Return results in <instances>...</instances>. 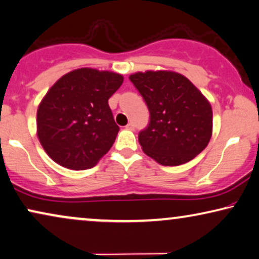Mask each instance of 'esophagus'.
Segmentation results:
<instances>
[{
  "label": "esophagus",
  "mask_w": 259,
  "mask_h": 259,
  "mask_svg": "<svg viewBox=\"0 0 259 259\" xmlns=\"http://www.w3.org/2000/svg\"><path fill=\"white\" fill-rule=\"evenodd\" d=\"M126 128H127V130H130V131H133V130H134V123H133V122L127 123V125H126Z\"/></svg>",
  "instance_id": "esophagus-1"
}]
</instances>
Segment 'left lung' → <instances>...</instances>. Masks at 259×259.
<instances>
[{"label": "left lung", "instance_id": "left-lung-1", "mask_svg": "<svg viewBox=\"0 0 259 259\" xmlns=\"http://www.w3.org/2000/svg\"><path fill=\"white\" fill-rule=\"evenodd\" d=\"M150 112V121L139 132L147 156L165 166L189 162L209 143L211 107L187 77L172 71L137 72L130 76Z\"/></svg>", "mask_w": 259, "mask_h": 259}]
</instances>
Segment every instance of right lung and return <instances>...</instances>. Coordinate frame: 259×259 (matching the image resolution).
<instances>
[{"label": "right lung", "instance_id": "right-lung-1", "mask_svg": "<svg viewBox=\"0 0 259 259\" xmlns=\"http://www.w3.org/2000/svg\"><path fill=\"white\" fill-rule=\"evenodd\" d=\"M122 82L119 73L82 68L51 87L39 105L36 128L40 144L56 163L90 169L108 152L120 130L108 100Z\"/></svg>", "mask_w": 259, "mask_h": 259}]
</instances>
